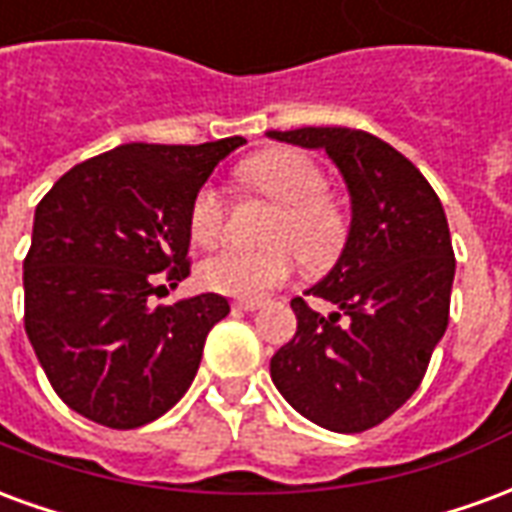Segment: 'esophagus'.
<instances>
[{
  "mask_svg": "<svg viewBox=\"0 0 512 512\" xmlns=\"http://www.w3.org/2000/svg\"><path fill=\"white\" fill-rule=\"evenodd\" d=\"M233 307H235V310H241V312H257V310H260V307H263V301L238 299V301H233Z\"/></svg>",
  "mask_w": 512,
  "mask_h": 512,
  "instance_id": "34e87169",
  "label": "esophagus"
}]
</instances>
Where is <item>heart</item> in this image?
Returning <instances> with one entry per match:
<instances>
[{
    "label": "heart",
    "instance_id": "obj_1",
    "mask_svg": "<svg viewBox=\"0 0 512 512\" xmlns=\"http://www.w3.org/2000/svg\"><path fill=\"white\" fill-rule=\"evenodd\" d=\"M246 189L277 202L279 211L268 227L271 246L238 249L227 246L200 263L197 277L208 290L260 299L293 274L296 257L310 268H323L340 255L348 238L343 208L326 194V175L299 150H268L238 169ZM227 222V200L219 186L205 183L189 208V235L197 246H211Z\"/></svg>",
    "mask_w": 512,
    "mask_h": 512
}]
</instances>
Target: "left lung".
Returning <instances> with one entry per match:
<instances>
[{"label":"left lung","mask_w":512,"mask_h":512,"mask_svg":"<svg viewBox=\"0 0 512 512\" xmlns=\"http://www.w3.org/2000/svg\"><path fill=\"white\" fill-rule=\"evenodd\" d=\"M323 147L351 191V233L337 266L307 290L340 312L323 318L293 299L296 334L271 359L290 406L334 433L392 417L425 378L450 321L455 277L450 227L425 175L384 139L356 128L268 131Z\"/></svg>","instance_id":"left-lung-1"}]
</instances>
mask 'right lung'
<instances>
[{
	"label": "right lung",
	"instance_id": "obj_1",
	"mask_svg": "<svg viewBox=\"0 0 512 512\" xmlns=\"http://www.w3.org/2000/svg\"><path fill=\"white\" fill-rule=\"evenodd\" d=\"M131 142L62 175L35 208L24 329L62 403L115 430L142 428L186 395L205 337L230 312L216 293L150 296L189 277V208L244 145Z\"/></svg>",
	"mask_w": 512,
	"mask_h": 512
}]
</instances>
